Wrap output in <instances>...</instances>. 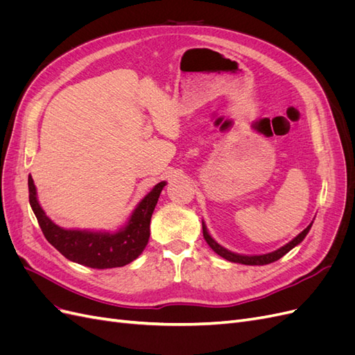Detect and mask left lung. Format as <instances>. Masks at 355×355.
<instances>
[{"instance_id": "8db88e82", "label": "left lung", "mask_w": 355, "mask_h": 355, "mask_svg": "<svg viewBox=\"0 0 355 355\" xmlns=\"http://www.w3.org/2000/svg\"><path fill=\"white\" fill-rule=\"evenodd\" d=\"M311 225H313V223H309L308 227L297 235V237H295L292 241L287 243L286 245L280 247V249H278V250L271 252V253H266V254H259V256H244V254H237V253H232V252H230L227 249H223L220 244H218L216 241H214L210 237V234L207 232V228H206V225H204V222H202V235H204V240H206L207 244L211 247V250L214 253H218L219 256H222L223 259H227V261L234 262V263H243V265H266V263H271V262L278 261V259H280V257H283L286 253H288L290 250H292L295 245H297L300 241H302L306 237V234L309 232Z\"/></svg>"}]
</instances>
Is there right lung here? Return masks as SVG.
<instances>
[{"mask_svg": "<svg viewBox=\"0 0 355 355\" xmlns=\"http://www.w3.org/2000/svg\"><path fill=\"white\" fill-rule=\"evenodd\" d=\"M29 204L34 210L40 228L47 241L67 259L89 268H116L133 262L144 252L149 240V222L166 182H159L154 189L137 204L128 223L118 232H92L63 230L53 223L37 200V189L29 175Z\"/></svg>", "mask_w": 355, "mask_h": 355, "instance_id": "right-lung-1", "label": "right lung"}]
</instances>
